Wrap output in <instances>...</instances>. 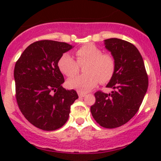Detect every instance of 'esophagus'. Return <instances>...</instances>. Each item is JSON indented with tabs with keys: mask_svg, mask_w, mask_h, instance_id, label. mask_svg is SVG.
<instances>
[{
	"mask_svg": "<svg viewBox=\"0 0 161 161\" xmlns=\"http://www.w3.org/2000/svg\"><path fill=\"white\" fill-rule=\"evenodd\" d=\"M77 92H78V94H79V97H83L86 95V92H82V91H80V90H78Z\"/></svg>",
	"mask_w": 161,
	"mask_h": 161,
	"instance_id": "34e87169",
	"label": "esophagus"
}]
</instances>
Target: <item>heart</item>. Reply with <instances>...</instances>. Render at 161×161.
<instances>
[{
    "label": "heart",
    "mask_w": 161,
    "mask_h": 161,
    "mask_svg": "<svg viewBox=\"0 0 161 161\" xmlns=\"http://www.w3.org/2000/svg\"><path fill=\"white\" fill-rule=\"evenodd\" d=\"M75 55L77 61L69 53H64L58 63L60 71L68 77L76 75L79 71V65L87 64L84 67L86 74L68 81L69 88L87 92L93 88L99 81L106 83L114 76L116 68L114 58L111 53H103V50L96 45L92 43L83 45L76 50Z\"/></svg>",
    "instance_id": "1"
}]
</instances>
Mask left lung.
<instances>
[{"instance_id": "obj_1", "label": "left lung", "mask_w": 161, "mask_h": 161, "mask_svg": "<svg viewBox=\"0 0 161 161\" xmlns=\"http://www.w3.org/2000/svg\"><path fill=\"white\" fill-rule=\"evenodd\" d=\"M105 47L116 62L108 88L111 93L95 92L96 102L90 108L95 121L106 129L120 127L135 116L140 108L149 84L143 59L137 48L121 39L105 40Z\"/></svg>"}]
</instances>
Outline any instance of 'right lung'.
<instances>
[{
  "label": "right lung",
  "mask_w": 161,
  "mask_h": 161,
  "mask_svg": "<svg viewBox=\"0 0 161 161\" xmlns=\"http://www.w3.org/2000/svg\"><path fill=\"white\" fill-rule=\"evenodd\" d=\"M72 47L63 42H34L21 54L14 69L15 98L19 110L32 125L54 131L68 121L71 105L79 98L64 82L58 63Z\"/></svg>",
  "instance_id": "right-lung-1"
}]
</instances>
